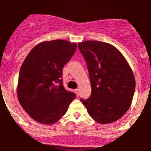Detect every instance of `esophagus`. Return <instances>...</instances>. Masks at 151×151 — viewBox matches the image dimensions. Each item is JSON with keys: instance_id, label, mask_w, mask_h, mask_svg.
I'll return each mask as SVG.
<instances>
[{"instance_id": "esophagus-1", "label": "esophagus", "mask_w": 151, "mask_h": 151, "mask_svg": "<svg viewBox=\"0 0 151 151\" xmlns=\"http://www.w3.org/2000/svg\"><path fill=\"white\" fill-rule=\"evenodd\" d=\"M75 93H76V95H77V96H79V93H80V90H79L78 88L76 89V90H75Z\"/></svg>"}]
</instances>
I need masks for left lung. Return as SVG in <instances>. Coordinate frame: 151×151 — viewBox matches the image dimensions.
I'll return each instance as SVG.
<instances>
[{"label": "left lung", "mask_w": 151, "mask_h": 151, "mask_svg": "<svg viewBox=\"0 0 151 151\" xmlns=\"http://www.w3.org/2000/svg\"><path fill=\"white\" fill-rule=\"evenodd\" d=\"M88 69L91 94L81 102L88 114L102 125L120 119L128 111L135 91L134 74L115 46L86 40L78 43Z\"/></svg>", "instance_id": "1"}]
</instances>
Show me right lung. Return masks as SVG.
<instances>
[{
  "label": "right lung",
  "mask_w": 151,
  "mask_h": 151,
  "mask_svg": "<svg viewBox=\"0 0 151 151\" xmlns=\"http://www.w3.org/2000/svg\"><path fill=\"white\" fill-rule=\"evenodd\" d=\"M77 49L65 40L43 41L30 51L20 69L17 94L19 102L32 119L52 125L66 113L76 97L64 88L63 68Z\"/></svg>",
  "instance_id": "add662e5"
}]
</instances>
